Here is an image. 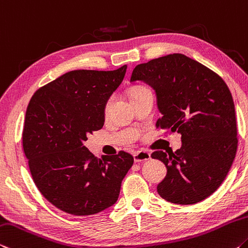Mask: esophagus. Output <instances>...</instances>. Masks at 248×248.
I'll return each mask as SVG.
<instances>
[{
	"instance_id": "34e87169",
	"label": "esophagus",
	"mask_w": 248,
	"mask_h": 248,
	"mask_svg": "<svg viewBox=\"0 0 248 248\" xmlns=\"http://www.w3.org/2000/svg\"><path fill=\"white\" fill-rule=\"evenodd\" d=\"M133 156H134V160H135V162H143V161L151 159V154L147 152H144V151L134 153Z\"/></svg>"
}]
</instances>
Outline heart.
<instances>
[{
	"label": "heart",
	"mask_w": 248,
	"mask_h": 248,
	"mask_svg": "<svg viewBox=\"0 0 248 248\" xmlns=\"http://www.w3.org/2000/svg\"><path fill=\"white\" fill-rule=\"evenodd\" d=\"M144 90H146V88H144V87H135V88H133L132 90H131V95L136 94V93H139L140 91H144Z\"/></svg>",
	"instance_id": "1"
}]
</instances>
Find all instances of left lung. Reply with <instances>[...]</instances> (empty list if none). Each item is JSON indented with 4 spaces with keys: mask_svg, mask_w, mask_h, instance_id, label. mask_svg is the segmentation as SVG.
I'll list each match as a JSON object with an SVG mask.
<instances>
[{
    "mask_svg": "<svg viewBox=\"0 0 248 248\" xmlns=\"http://www.w3.org/2000/svg\"><path fill=\"white\" fill-rule=\"evenodd\" d=\"M141 81L156 93L161 117L157 127L181 134V147L152 158L167 168L157 192L174 204H194L224 181L237 149L233 97L220 76L181 54L134 68L131 82Z\"/></svg>",
    "mask_w": 248,
    "mask_h": 248,
    "instance_id": "1",
    "label": "left lung"
}]
</instances>
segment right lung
<instances>
[{
    "label": "right lung",
    "mask_w": 248,
    "mask_h": 248,
    "mask_svg": "<svg viewBox=\"0 0 248 248\" xmlns=\"http://www.w3.org/2000/svg\"><path fill=\"white\" fill-rule=\"evenodd\" d=\"M126 68L69 71L30 101L23 129L28 167L40 193L63 212L91 216L119 199L133 156L120 152L99 159L83 143L103 127L105 107Z\"/></svg>",
    "instance_id": "1"
}]
</instances>
